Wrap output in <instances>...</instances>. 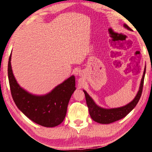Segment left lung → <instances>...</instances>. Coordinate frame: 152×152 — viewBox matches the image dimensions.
<instances>
[{
	"label": "left lung",
	"mask_w": 152,
	"mask_h": 152,
	"mask_svg": "<svg viewBox=\"0 0 152 152\" xmlns=\"http://www.w3.org/2000/svg\"><path fill=\"white\" fill-rule=\"evenodd\" d=\"M124 28H126L129 30H132V29L126 24H124ZM145 73V68H144V72H143L142 78L141 80V83H140L139 90L137 93L136 97L129 104L122 107H115V108L106 109L99 106L95 103V102L93 100V99L90 97L89 94L84 90L83 92H84L85 94L86 101L88 110H89L90 115L91 118H92V119L98 123L108 124L114 122L115 121L121 120L122 118L126 117L136 107L137 104L138 103L140 97H141L143 86V81H144Z\"/></svg>",
	"instance_id": "8db88e82"
}]
</instances>
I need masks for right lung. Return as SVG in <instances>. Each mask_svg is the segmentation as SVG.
Here are the masks:
<instances>
[{
    "label": "right lung",
    "instance_id": "obj_1",
    "mask_svg": "<svg viewBox=\"0 0 152 152\" xmlns=\"http://www.w3.org/2000/svg\"><path fill=\"white\" fill-rule=\"evenodd\" d=\"M11 54L8 64V76L13 100L30 120L47 128L58 126L64 120L69 100L74 91L75 77L71 76L45 95L27 92L18 84L11 66Z\"/></svg>",
    "mask_w": 152,
    "mask_h": 152
}]
</instances>
